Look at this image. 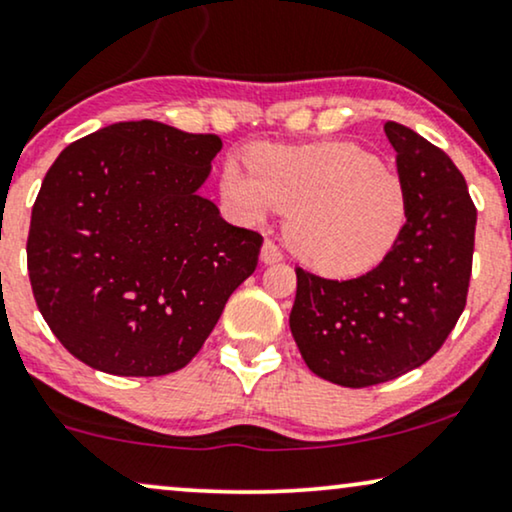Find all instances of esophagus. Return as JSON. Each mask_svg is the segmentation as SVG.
I'll use <instances>...</instances> for the list:
<instances>
[{
    "mask_svg": "<svg viewBox=\"0 0 512 512\" xmlns=\"http://www.w3.org/2000/svg\"><path fill=\"white\" fill-rule=\"evenodd\" d=\"M260 257H262V262H264V264H276V262H281V260H283L281 250H278V245H276L274 241H264Z\"/></svg>",
    "mask_w": 512,
    "mask_h": 512,
    "instance_id": "esophagus-1",
    "label": "esophagus"
}]
</instances>
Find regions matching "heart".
<instances>
[{"instance_id": "heart-1", "label": "heart", "mask_w": 512, "mask_h": 512, "mask_svg": "<svg viewBox=\"0 0 512 512\" xmlns=\"http://www.w3.org/2000/svg\"><path fill=\"white\" fill-rule=\"evenodd\" d=\"M219 191L245 222L290 212V248L328 276H357L383 262L409 219L404 179L349 141L255 148L250 167L226 160Z\"/></svg>"}]
</instances>
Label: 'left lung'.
Wrapping results in <instances>:
<instances>
[{"mask_svg":"<svg viewBox=\"0 0 512 512\" xmlns=\"http://www.w3.org/2000/svg\"><path fill=\"white\" fill-rule=\"evenodd\" d=\"M409 219L378 267L333 281L297 267L290 331L309 371L371 387L423 366L468 300L477 210L454 160L413 129L387 122Z\"/></svg>","mask_w":512,"mask_h":512,"instance_id":"obj_1","label":"left lung"}]
</instances>
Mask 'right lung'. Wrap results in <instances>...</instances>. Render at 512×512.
<instances>
[{
  "label": "right lung",
  "instance_id": "1",
  "mask_svg": "<svg viewBox=\"0 0 512 512\" xmlns=\"http://www.w3.org/2000/svg\"><path fill=\"white\" fill-rule=\"evenodd\" d=\"M217 134L115 122L63 148L32 205L28 274L51 333L111 375H167L208 340L262 236L198 193Z\"/></svg>",
  "mask_w": 512,
  "mask_h": 512
}]
</instances>
